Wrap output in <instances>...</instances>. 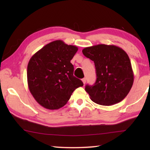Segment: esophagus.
Instances as JSON below:
<instances>
[{
	"instance_id": "1",
	"label": "esophagus",
	"mask_w": 150,
	"mask_h": 150,
	"mask_svg": "<svg viewBox=\"0 0 150 150\" xmlns=\"http://www.w3.org/2000/svg\"><path fill=\"white\" fill-rule=\"evenodd\" d=\"M86 81H87V79H86V78H83V79H82V81H83V84H85Z\"/></svg>"
}]
</instances>
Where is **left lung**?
<instances>
[{
    "mask_svg": "<svg viewBox=\"0 0 150 150\" xmlns=\"http://www.w3.org/2000/svg\"><path fill=\"white\" fill-rule=\"evenodd\" d=\"M82 52L93 61L96 69L95 85L85 87L91 99L103 106L122 100L134 83L131 62L125 51L114 45L98 44L85 47Z\"/></svg>",
    "mask_w": 150,
    "mask_h": 150,
    "instance_id": "8db88e82",
    "label": "left lung"
}]
</instances>
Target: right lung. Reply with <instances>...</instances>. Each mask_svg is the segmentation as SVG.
I'll return each mask as SVG.
<instances>
[{"mask_svg": "<svg viewBox=\"0 0 150 150\" xmlns=\"http://www.w3.org/2000/svg\"><path fill=\"white\" fill-rule=\"evenodd\" d=\"M78 47L55 40L35 53L27 67L28 85L37 103L56 110L66 105L76 88L83 83L73 75L71 63Z\"/></svg>", "mask_w": 150, "mask_h": 150, "instance_id": "1", "label": "right lung"}]
</instances>
